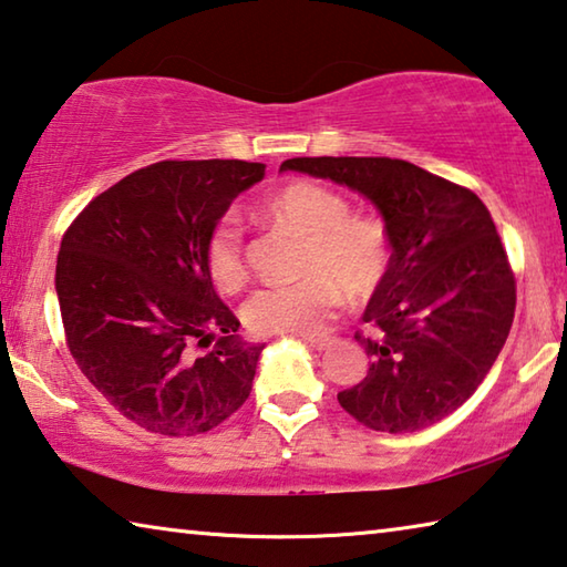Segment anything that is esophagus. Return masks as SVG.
Instances as JSON below:
<instances>
[{
    "label": "esophagus",
    "mask_w": 567,
    "mask_h": 567,
    "mask_svg": "<svg viewBox=\"0 0 567 567\" xmlns=\"http://www.w3.org/2000/svg\"><path fill=\"white\" fill-rule=\"evenodd\" d=\"M307 344H310V348L315 350V352H324V350H330L332 344H334V340L332 338H302Z\"/></svg>",
    "instance_id": "34e87169"
}]
</instances>
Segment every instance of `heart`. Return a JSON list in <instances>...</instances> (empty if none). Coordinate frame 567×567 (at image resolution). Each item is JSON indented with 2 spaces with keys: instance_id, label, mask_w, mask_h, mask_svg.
<instances>
[{
  "instance_id": "1",
  "label": "heart",
  "mask_w": 567,
  "mask_h": 567,
  "mask_svg": "<svg viewBox=\"0 0 567 567\" xmlns=\"http://www.w3.org/2000/svg\"><path fill=\"white\" fill-rule=\"evenodd\" d=\"M262 215L305 237L300 272L305 280L270 285L245 305L249 328L262 334H318L334 318L342 292L360 302L388 275L390 249L385 227L352 217L340 192L318 182H292L267 199ZM207 272L217 290L237 292L249 267L243 229L233 217L219 219L205 245Z\"/></svg>"
}]
</instances>
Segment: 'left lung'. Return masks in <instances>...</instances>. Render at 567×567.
Segmentation results:
<instances>
[{
	"instance_id": "1",
	"label": "left lung",
	"mask_w": 567,
	"mask_h": 567,
	"mask_svg": "<svg viewBox=\"0 0 567 567\" xmlns=\"http://www.w3.org/2000/svg\"><path fill=\"white\" fill-rule=\"evenodd\" d=\"M332 179L370 199L390 265L362 320V382L338 392L380 433H415L447 417L491 372L511 332L515 277L475 192L390 157H295L280 172Z\"/></svg>"
}]
</instances>
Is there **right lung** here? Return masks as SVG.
Wrapping results in <instances>:
<instances>
[{"label": "right lung", "instance_id": "right-lung-1", "mask_svg": "<svg viewBox=\"0 0 567 567\" xmlns=\"http://www.w3.org/2000/svg\"><path fill=\"white\" fill-rule=\"evenodd\" d=\"M262 177L260 162H157L94 197L62 237L54 287L72 358L150 433H207L249 398L265 344L237 334L205 245ZM213 339L207 355L190 350Z\"/></svg>", "mask_w": 567, "mask_h": 567}]
</instances>
